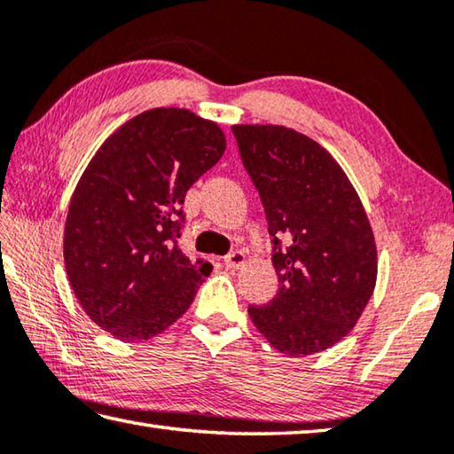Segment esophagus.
<instances>
[{
    "label": "esophagus",
    "mask_w": 454,
    "mask_h": 454,
    "mask_svg": "<svg viewBox=\"0 0 454 454\" xmlns=\"http://www.w3.org/2000/svg\"><path fill=\"white\" fill-rule=\"evenodd\" d=\"M223 262L227 269H239L245 262V254L241 251H231L229 254H225Z\"/></svg>",
    "instance_id": "34e87169"
}]
</instances>
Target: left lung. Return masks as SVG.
<instances>
[{"label": "left lung", "mask_w": 454, "mask_h": 454, "mask_svg": "<svg viewBox=\"0 0 454 454\" xmlns=\"http://www.w3.org/2000/svg\"><path fill=\"white\" fill-rule=\"evenodd\" d=\"M267 215L277 296L249 306L272 348L310 356L356 326L378 277L373 231L344 169L285 126L231 128Z\"/></svg>", "instance_id": "1"}]
</instances>
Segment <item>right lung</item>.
<instances>
[{"instance_id":"1","label":"right lung","mask_w":454,"mask_h":454,"mask_svg":"<svg viewBox=\"0 0 454 454\" xmlns=\"http://www.w3.org/2000/svg\"><path fill=\"white\" fill-rule=\"evenodd\" d=\"M225 152L215 122L152 108L110 136L68 205L65 267L84 312L118 340H148L182 316L209 270L177 247L182 203Z\"/></svg>"}]
</instances>
